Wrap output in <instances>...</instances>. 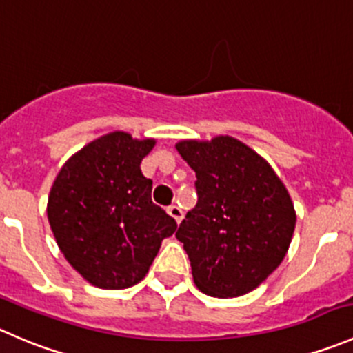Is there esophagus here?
I'll use <instances>...</instances> for the list:
<instances>
[{
    "mask_svg": "<svg viewBox=\"0 0 353 353\" xmlns=\"http://www.w3.org/2000/svg\"><path fill=\"white\" fill-rule=\"evenodd\" d=\"M168 214L172 216V218H175V221H176V223H180L181 219H183V211H181V209L178 208L176 204L168 205Z\"/></svg>",
    "mask_w": 353,
    "mask_h": 353,
    "instance_id": "1",
    "label": "esophagus"
}]
</instances>
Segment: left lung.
<instances>
[{
	"label": "left lung",
	"mask_w": 353,
	"mask_h": 353,
	"mask_svg": "<svg viewBox=\"0 0 353 353\" xmlns=\"http://www.w3.org/2000/svg\"><path fill=\"white\" fill-rule=\"evenodd\" d=\"M176 151L197 176V204L176 232L195 285L219 299L249 294L290 247L296 216L288 190L266 159L230 135L181 141Z\"/></svg>",
	"instance_id": "left-lung-1"
}]
</instances>
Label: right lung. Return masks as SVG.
I'll return each instance as SVG.
<instances>
[{
  "mask_svg": "<svg viewBox=\"0 0 353 353\" xmlns=\"http://www.w3.org/2000/svg\"><path fill=\"white\" fill-rule=\"evenodd\" d=\"M154 139L111 132L72 156L48 199V219L59 250L94 287L137 285L176 221L151 199L141 163Z\"/></svg>",
  "mask_w": 353,
  "mask_h": 353,
  "instance_id": "add662e5",
  "label": "right lung"
}]
</instances>
